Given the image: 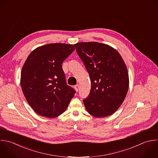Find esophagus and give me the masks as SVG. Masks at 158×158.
<instances>
[{
  "instance_id": "obj_1",
  "label": "esophagus",
  "mask_w": 158,
  "mask_h": 158,
  "mask_svg": "<svg viewBox=\"0 0 158 158\" xmlns=\"http://www.w3.org/2000/svg\"><path fill=\"white\" fill-rule=\"evenodd\" d=\"M74 88H75V91L77 92L78 91V89H79V85H76L75 86H74Z\"/></svg>"
}]
</instances>
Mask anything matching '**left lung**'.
<instances>
[{"label": "left lung", "instance_id": "obj_1", "mask_svg": "<svg viewBox=\"0 0 158 158\" xmlns=\"http://www.w3.org/2000/svg\"><path fill=\"white\" fill-rule=\"evenodd\" d=\"M74 46L91 80L89 94L83 100L88 112L98 118L113 114L123 103L129 86L122 57L116 49L103 43L83 42Z\"/></svg>", "mask_w": 158, "mask_h": 158}]
</instances>
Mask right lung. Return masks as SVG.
Returning <instances> with one entry per match:
<instances>
[{"label":"right lung","instance_id":"right-lung-1","mask_svg":"<svg viewBox=\"0 0 158 158\" xmlns=\"http://www.w3.org/2000/svg\"><path fill=\"white\" fill-rule=\"evenodd\" d=\"M75 49L73 44L51 43L36 48L28 56L20 84L28 103L38 115L57 117L73 98L75 91L67 85L62 64Z\"/></svg>","mask_w":158,"mask_h":158}]
</instances>
